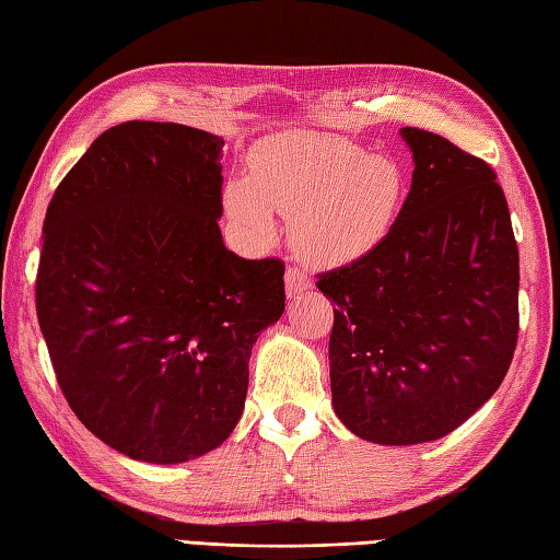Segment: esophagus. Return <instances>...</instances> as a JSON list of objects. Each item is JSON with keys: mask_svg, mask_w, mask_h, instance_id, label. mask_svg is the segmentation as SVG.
I'll return each mask as SVG.
<instances>
[{"mask_svg": "<svg viewBox=\"0 0 560 560\" xmlns=\"http://www.w3.org/2000/svg\"><path fill=\"white\" fill-rule=\"evenodd\" d=\"M311 287H313V279H311L308 271L295 267V265H291L287 269V293H289V299H299V295L303 291H308Z\"/></svg>", "mask_w": 560, "mask_h": 560, "instance_id": "34e87169", "label": "esophagus"}]
</instances>
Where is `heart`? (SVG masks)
Segmentation results:
<instances>
[{"label":"heart","mask_w":560,"mask_h":560,"mask_svg":"<svg viewBox=\"0 0 560 560\" xmlns=\"http://www.w3.org/2000/svg\"><path fill=\"white\" fill-rule=\"evenodd\" d=\"M228 208L257 237L271 235V215H287L293 240L315 265H347L381 245L396 221L402 174L352 140L287 133L265 142L249 162L247 184L228 186Z\"/></svg>","instance_id":"1"}]
</instances>
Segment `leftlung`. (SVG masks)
Segmentation results:
<instances>
[{
	"instance_id": "obj_1",
	"label": "left lung",
	"mask_w": 560,
	"mask_h": 560,
	"mask_svg": "<svg viewBox=\"0 0 560 560\" xmlns=\"http://www.w3.org/2000/svg\"><path fill=\"white\" fill-rule=\"evenodd\" d=\"M396 223L369 255L317 273L335 303L332 405L361 440L454 432L505 378L520 335V252L498 174L424 128Z\"/></svg>"
}]
</instances>
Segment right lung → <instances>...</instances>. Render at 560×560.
Wrapping results in <instances>:
<instances>
[{"instance_id":"obj_1","label":"right lung","mask_w":560,"mask_h":560,"mask_svg":"<svg viewBox=\"0 0 560 560\" xmlns=\"http://www.w3.org/2000/svg\"><path fill=\"white\" fill-rule=\"evenodd\" d=\"M223 145L182 124H118L65 174L43 223L36 313L58 386L138 462L228 440L252 345L287 305L279 257L223 245Z\"/></svg>"}]
</instances>
